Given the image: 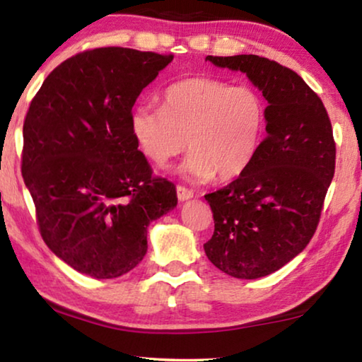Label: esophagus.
<instances>
[{
  "mask_svg": "<svg viewBox=\"0 0 362 362\" xmlns=\"http://www.w3.org/2000/svg\"><path fill=\"white\" fill-rule=\"evenodd\" d=\"M177 197H179L180 202L190 200V198H193V190L183 185H177Z\"/></svg>",
  "mask_w": 362,
  "mask_h": 362,
  "instance_id": "esophagus-1",
  "label": "esophagus"
}]
</instances>
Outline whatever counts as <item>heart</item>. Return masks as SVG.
<instances>
[{
	"mask_svg": "<svg viewBox=\"0 0 362 362\" xmlns=\"http://www.w3.org/2000/svg\"><path fill=\"white\" fill-rule=\"evenodd\" d=\"M266 116L256 90L193 77L167 86L162 106H134L129 124L139 151L159 167L190 147L180 174L205 182L215 174L233 179L247 169L261 146Z\"/></svg>",
	"mask_w": 362,
	"mask_h": 362,
	"instance_id": "obj_1",
	"label": "heart"
}]
</instances>
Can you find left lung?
I'll return each instance as SVG.
<instances>
[{
	"label": "left lung",
	"mask_w": 362,
	"mask_h": 362,
	"mask_svg": "<svg viewBox=\"0 0 362 362\" xmlns=\"http://www.w3.org/2000/svg\"><path fill=\"white\" fill-rule=\"evenodd\" d=\"M206 60L246 74L267 100V134L252 162L205 195L215 220L203 244L206 257L228 276L259 279L292 261L317 231L334 175L332 121L303 78L274 60L252 54Z\"/></svg>",
	"instance_id": "obj_1"
}]
</instances>
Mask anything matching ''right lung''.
Segmentation results:
<instances>
[{
  "instance_id": "obj_1",
  "label": "right lung",
  "mask_w": 362,
  "mask_h": 362,
  "mask_svg": "<svg viewBox=\"0 0 362 362\" xmlns=\"http://www.w3.org/2000/svg\"><path fill=\"white\" fill-rule=\"evenodd\" d=\"M174 55L126 47L80 52L55 67L23 126V179L40 236L95 279L134 269L147 226L177 206L175 185L152 175L129 116L142 88Z\"/></svg>"
}]
</instances>
